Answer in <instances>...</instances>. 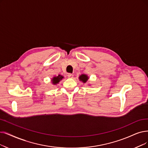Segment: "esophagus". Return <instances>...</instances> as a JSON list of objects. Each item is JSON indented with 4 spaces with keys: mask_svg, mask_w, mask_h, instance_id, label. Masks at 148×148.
Masks as SVG:
<instances>
[{
    "mask_svg": "<svg viewBox=\"0 0 148 148\" xmlns=\"http://www.w3.org/2000/svg\"><path fill=\"white\" fill-rule=\"evenodd\" d=\"M67 76H68V78H73V75L72 74V73H68Z\"/></svg>",
    "mask_w": 148,
    "mask_h": 148,
    "instance_id": "obj_1",
    "label": "esophagus"
}]
</instances>
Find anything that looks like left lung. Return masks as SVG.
Segmentation results:
<instances>
[{"label": "left lung", "mask_w": 148, "mask_h": 148, "mask_svg": "<svg viewBox=\"0 0 148 148\" xmlns=\"http://www.w3.org/2000/svg\"><path fill=\"white\" fill-rule=\"evenodd\" d=\"M78 78H79V81H82V82H83L84 84H85L88 81V78H88V76L87 75H86V74H82V75H81L79 76Z\"/></svg>", "instance_id": "1"}]
</instances>
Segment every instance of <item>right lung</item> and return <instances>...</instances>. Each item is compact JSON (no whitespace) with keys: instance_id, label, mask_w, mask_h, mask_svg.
Instances as JSON below:
<instances>
[{"instance_id":"1","label":"right lung","mask_w":148,"mask_h":148,"mask_svg":"<svg viewBox=\"0 0 148 148\" xmlns=\"http://www.w3.org/2000/svg\"><path fill=\"white\" fill-rule=\"evenodd\" d=\"M64 77L61 75H59L57 76H53V77L52 78V79H51V83L53 85H56L58 84L59 82H60Z\"/></svg>"}]
</instances>
